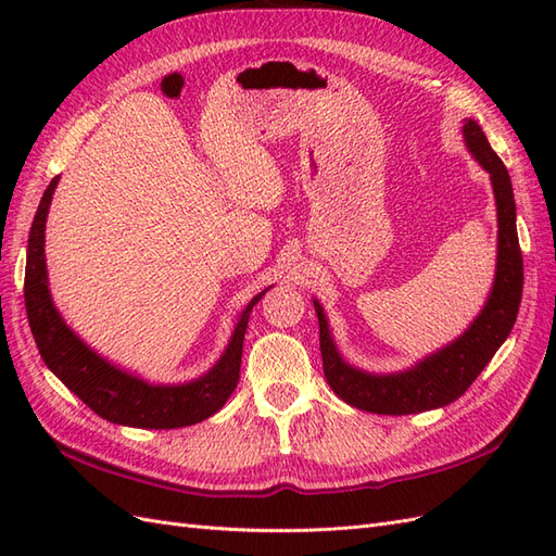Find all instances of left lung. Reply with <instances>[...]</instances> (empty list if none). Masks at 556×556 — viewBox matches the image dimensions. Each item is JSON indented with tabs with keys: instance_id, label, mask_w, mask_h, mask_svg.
<instances>
[{
	"instance_id": "1",
	"label": "left lung",
	"mask_w": 556,
	"mask_h": 556,
	"mask_svg": "<svg viewBox=\"0 0 556 556\" xmlns=\"http://www.w3.org/2000/svg\"><path fill=\"white\" fill-rule=\"evenodd\" d=\"M462 137L468 153L490 174L496 201V268L484 306L457 339L429 352L401 371L376 374L350 364L333 341L327 313L317 299L313 306L319 323V350H323L325 378L336 396L352 408L378 415H413L443 408L457 401L496 350L508 339L521 301V252L517 241V208L508 169L486 141L473 117H464Z\"/></svg>"
}]
</instances>
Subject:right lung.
I'll use <instances>...</instances> for the list:
<instances>
[{"mask_svg":"<svg viewBox=\"0 0 556 556\" xmlns=\"http://www.w3.org/2000/svg\"><path fill=\"white\" fill-rule=\"evenodd\" d=\"M58 182L60 176L50 180L46 188L27 241L25 308L41 359L62 380V384L70 387L88 408L104 417L106 422L137 429H180L204 422L206 417L220 410L237 390L248 317L268 288L252 296L245 308H241L227 348L206 374L185 382H150L139 374L127 371L83 341L66 325L53 294H50L46 220Z\"/></svg>","mask_w":556,"mask_h":556,"instance_id":"right-lung-1","label":"right lung"}]
</instances>
